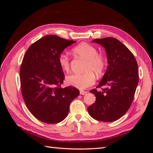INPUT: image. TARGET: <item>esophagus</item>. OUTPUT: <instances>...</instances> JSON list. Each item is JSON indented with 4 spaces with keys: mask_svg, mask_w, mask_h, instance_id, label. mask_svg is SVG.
Returning a JSON list of instances; mask_svg holds the SVG:
<instances>
[{
    "mask_svg": "<svg viewBox=\"0 0 153 153\" xmlns=\"http://www.w3.org/2000/svg\"><path fill=\"white\" fill-rule=\"evenodd\" d=\"M87 93V92H86V91H80V94L81 95H85V94H86Z\"/></svg>",
    "mask_w": 153,
    "mask_h": 153,
    "instance_id": "esophagus-1",
    "label": "esophagus"
}]
</instances>
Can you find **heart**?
<instances>
[{
    "instance_id": "obj_1",
    "label": "heart",
    "mask_w": 153,
    "mask_h": 153,
    "mask_svg": "<svg viewBox=\"0 0 153 153\" xmlns=\"http://www.w3.org/2000/svg\"><path fill=\"white\" fill-rule=\"evenodd\" d=\"M73 53L80 58L85 60L84 73H74L66 77V82L69 85L85 89L93 85L95 82V76L93 73L100 75L103 73L105 67L104 58L98 54L95 47L87 43H82L72 49ZM59 64L64 71H69L70 69L69 59L66 55L61 53L58 57Z\"/></svg>"
}]
</instances>
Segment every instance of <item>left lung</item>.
Masks as SVG:
<instances>
[{"label":"left lung","mask_w":153,"mask_h":153,"mask_svg":"<svg viewBox=\"0 0 153 153\" xmlns=\"http://www.w3.org/2000/svg\"><path fill=\"white\" fill-rule=\"evenodd\" d=\"M105 48L107 69L97 88L90 91L95 102L87 108L90 115L100 121L112 122L123 117L133 102L138 82V64L133 54L121 41L112 37L92 40Z\"/></svg>","instance_id":"obj_1"}]
</instances>
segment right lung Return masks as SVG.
<instances>
[{"label":"right lung","mask_w":153,"mask_h":153,"mask_svg":"<svg viewBox=\"0 0 153 153\" xmlns=\"http://www.w3.org/2000/svg\"><path fill=\"white\" fill-rule=\"evenodd\" d=\"M55 35L41 38L27 49L20 70L21 91L27 108L41 122L55 124L66 117L76 88H62L64 75L58 57L75 43Z\"/></svg>","instance_id":"add662e5"}]
</instances>
